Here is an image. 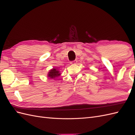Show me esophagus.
<instances>
[{"label": "esophagus", "instance_id": "esophagus-1", "mask_svg": "<svg viewBox=\"0 0 135 135\" xmlns=\"http://www.w3.org/2000/svg\"><path fill=\"white\" fill-rule=\"evenodd\" d=\"M77 63V60H74L73 61H71L70 62V64H75Z\"/></svg>", "mask_w": 135, "mask_h": 135}]
</instances>
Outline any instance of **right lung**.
Segmentation results:
<instances>
[{"mask_svg":"<svg viewBox=\"0 0 135 135\" xmlns=\"http://www.w3.org/2000/svg\"><path fill=\"white\" fill-rule=\"evenodd\" d=\"M61 75L59 70L57 68H53L49 70L47 74V77L50 79H54Z\"/></svg>","mask_w":135,"mask_h":135,"instance_id":"right-lung-1","label":"right lung"}]
</instances>
